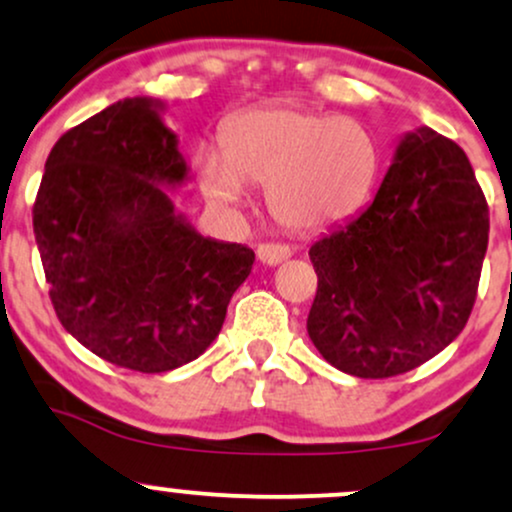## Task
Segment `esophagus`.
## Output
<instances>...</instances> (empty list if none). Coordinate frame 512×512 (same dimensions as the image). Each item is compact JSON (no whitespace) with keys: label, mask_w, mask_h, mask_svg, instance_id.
Masks as SVG:
<instances>
[{"label":"esophagus","mask_w":512,"mask_h":512,"mask_svg":"<svg viewBox=\"0 0 512 512\" xmlns=\"http://www.w3.org/2000/svg\"><path fill=\"white\" fill-rule=\"evenodd\" d=\"M289 257H291L289 245L262 243L260 248H257V260H260L262 264H269V267H276V264L289 260Z\"/></svg>","instance_id":"1"}]
</instances>
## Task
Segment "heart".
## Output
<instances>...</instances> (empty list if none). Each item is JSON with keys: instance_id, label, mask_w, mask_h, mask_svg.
Masks as SVG:
<instances>
[{"instance_id": "1", "label": "heart", "mask_w": 512, "mask_h": 512, "mask_svg": "<svg viewBox=\"0 0 512 512\" xmlns=\"http://www.w3.org/2000/svg\"><path fill=\"white\" fill-rule=\"evenodd\" d=\"M380 149L366 125L298 105H262L223 132L221 158L204 163V185L223 207L245 204V185H267V207L289 231H322L366 202Z\"/></svg>"}]
</instances>
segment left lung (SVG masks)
<instances>
[{"label":"left lung","instance_id":"obj_1","mask_svg":"<svg viewBox=\"0 0 512 512\" xmlns=\"http://www.w3.org/2000/svg\"><path fill=\"white\" fill-rule=\"evenodd\" d=\"M489 245V207L469 158L431 127L399 139L361 214L310 248L315 349L342 373L392 378L467 325Z\"/></svg>","mask_w":512,"mask_h":512}]
</instances>
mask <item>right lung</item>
<instances>
[{
  "label": "right lung",
  "mask_w": 512,
  "mask_h": 512,
  "mask_svg": "<svg viewBox=\"0 0 512 512\" xmlns=\"http://www.w3.org/2000/svg\"><path fill=\"white\" fill-rule=\"evenodd\" d=\"M156 98H125L52 146L33 233L62 327L103 361L166 373L219 337L255 252L204 238L168 191L190 178Z\"/></svg>",
  "instance_id": "right-lung-1"
}]
</instances>
